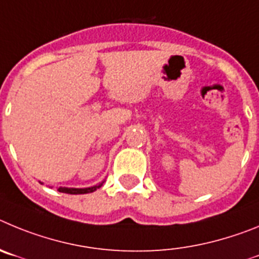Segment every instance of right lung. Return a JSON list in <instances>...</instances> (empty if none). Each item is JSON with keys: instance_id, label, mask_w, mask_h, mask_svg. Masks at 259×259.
I'll return each mask as SVG.
<instances>
[{"instance_id": "obj_1", "label": "right lung", "mask_w": 259, "mask_h": 259, "mask_svg": "<svg viewBox=\"0 0 259 259\" xmlns=\"http://www.w3.org/2000/svg\"><path fill=\"white\" fill-rule=\"evenodd\" d=\"M102 185L99 186H94V187H89V188H66V187H59V192L63 193H71V195H81V193H89L95 191L97 188L101 187Z\"/></svg>"}]
</instances>
